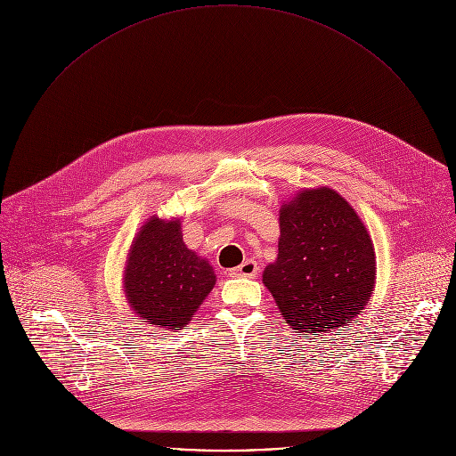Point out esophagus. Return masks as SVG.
<instances>
[{
    "instance_id": "esophagus-1",
    "label": "esophagus",
    "mask_w": 456,
    "mask_h": 456,
    "mask_svg": "<svg viewBox=\"0 0 456 456\" xmlns=\"http://www.w3.org/2000/svg\"><path fill=\"white\" fill-rule=\"evenodd\" d=\"M257 271H259V267H257L254 259H245V262L240 267H236L232 271V274L234 276H243V278H256Z\"/></svg>"
}]
</instances>
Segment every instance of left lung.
<instances>
[{
  "instance_id": "1",
  "label": "left lung",
  "mask_w": 456,
  "mask_h": 456,
  "mask_svg": "<svg viewBox=\"0 0 456 456\" xmlns=\"http://www.w3.org/2000/svg\"><path fill=\"white\" fill-rule=\"evenodd\" d=\"M276 262L264 271L297 336L348 329L375 287V248L354 208L330 187L299 191L280 209Z\"/></svg>"
}]
</instances>
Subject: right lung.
Here are the masks:
<instances>
[{
	"instance_id": "right-lung-1",
	"label": "right lung",
	"mask_w": 456,
	"mask_h": 456,
	"mask_svg": "<svg viewBox=\"0 0 456 456\" xmlns=\"http://www.w3.org/2000/svg\"><path fill=\"white\" fill-rule=\"evenodd\" d=\"M216 274L206 257L187 248L180 220L151 216L129 247L124 294L137 317L180 330L213 290Z\"/></svg>"
}]
</instances>
